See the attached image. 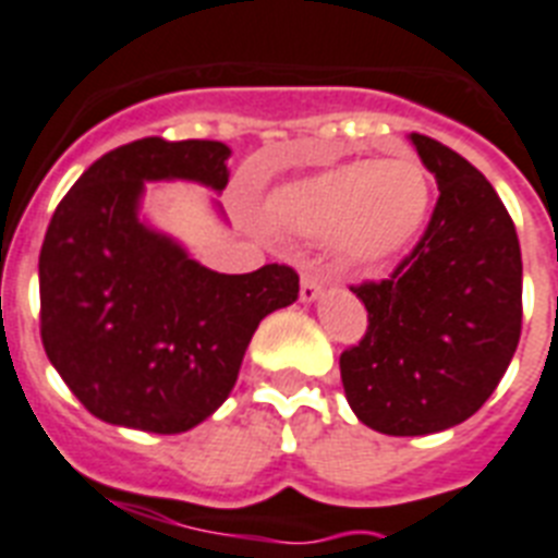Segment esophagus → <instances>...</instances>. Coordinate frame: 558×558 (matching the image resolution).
Returning <instances> with one entry per match:
<instances>
[{"instance_id": "34e87169", "label": "esophagus", "mask_w": 558, "mask_h": 558, "mask_svg": "<svg viewBox=\"0 0 558 558\" xmlns=\"http://www.w3.org/2000/svg\"><path fill=\"white\" fill-rule=\"evenodd\" d=\"M326 287V278H324V271L318 269V266H306L301 275V298L306 303H312L315 298H318L320 292H324Z\"/></svg>"}]
</instances>
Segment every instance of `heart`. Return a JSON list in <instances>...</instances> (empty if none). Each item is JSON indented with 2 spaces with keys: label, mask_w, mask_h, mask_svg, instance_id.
<instances>
[{
  "label": "heart",
  "mask_w": 558,
  "mask_h": 558,
  "mask_svg": "<svg viewBox=\"0 0 558 558\" xmlns=\"http://www.w3.org/2000/svg\"><path fill=\"white\" fill-rule=\"evenodd\" d=\"M269 217L303 238H335L357 264L401 255L429 211L427 171L412 154L350 160L280 185Z\"/></svg>",
  "instance_id": "1"
}]
</instances>
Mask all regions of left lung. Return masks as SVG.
I'll return each instance as SVG.
<instances>
[{
  "label": "left lung",
  "mask_w": 558,
  "mask_h": 558,
  "mask_svg": "<svg viewBox=\"0 0 558 558\" xmlns=\"http://www.w3.org/2000/svg\"><path fill=\"white\" fill-rule=\"evenodd\" d=\"M438 201L410 255L350 287L364 338L341 352L352 412L384 436L441 433L499 387L522 335V248L490 180L461 154L410 134Z\"/></svg>",
  "instance_id": "1"
}]
</instances>
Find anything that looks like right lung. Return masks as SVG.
<instances>
[{
	"label": "right lung",
	"mask_w": 558,
	"mask_h": 558,
	"mask_svg": "<svg viewBox=\"0 0 558 558\" xmlns=\"http://www.w3.org/2000/svg\"><path fill=\"white\" fill-rule=\"evenodd\" d=\"M229 146L134 140L59 201L39 252V335L80 404L117 427L174 436L223 404L257 324L298 298V271L220 275L140 223L146 180L223 192Z\"/></svg>",
	"instance_id": "1"
}]
</instances>
